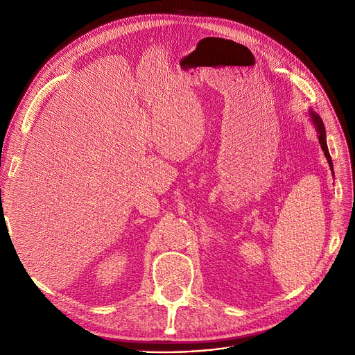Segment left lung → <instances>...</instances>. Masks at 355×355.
<instances>
[{"label": "left lung", "instance_id": "8db88e82", "mask_svg": "<svg viewBox=\"0 0 355 355\" xmlns=\"http://www.w3.org/2000/svg\"><path fill=\"white\" fill-rule=\"evenodd\" d=\"M311 116H312V121H313V123H315V126H316V130H318V139H320L322 151H324V154H325V157H327V159H328V164H329L331 170H332V161H331V155H329L328 146H327V137H325L324 122H322V119H321L318 115L315 114V112H311Z\"/></svg>", "mask_w": 355, "mask_h": 355}]
</instances>
